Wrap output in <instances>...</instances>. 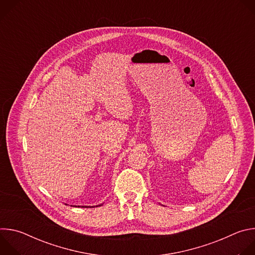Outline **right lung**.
Listing matches in <instances>:
<instances>
[{"label":"right lung","mask_w":255,"mask_h":255,"mask_svg":"<svg viewBox=\"0 0 255 255\" xmlns=\"http://www.w3.org/2000/svg\"><path fill=\"white\" fill-rule=\"evenodd\" d=\"M79 207H80V206H79Z\"/></svg>","instance_id":"right-lung-1"}]
</instances>
